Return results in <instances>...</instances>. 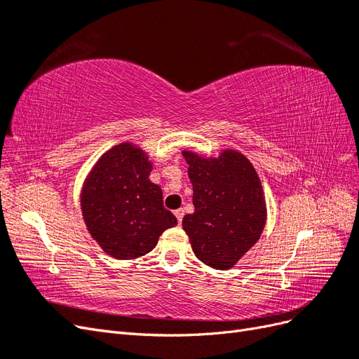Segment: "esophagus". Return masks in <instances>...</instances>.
Returning a JSON list of instances; mask_svg holds the SVG:
<instances>
[{
	"mask_svg": "<svg viewBox=\"0 0 359 359\" xmlns=\"http://www.w3.org/2000/svg\"><path fill=\"white\" fill-rule=\"evenodd\" d=\"M173 214H175V217H177V220H178V223L181 224V222H182V217H184V210L182 208H180V210H177L175 212H173Z\"/></svg>",
	"mask_w": 359,
	"mask_h": 359,
	"instance_id": "obj_1",
	"label": "esophagus"
}]
</instances>
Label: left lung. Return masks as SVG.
Segmentation results:
<instances>
[{"label":"left lung","mask_w":359,"mask_h":359,"mask_svg":"<svg viewBox=\"0 0 359 359\" xmlns=\"http://www.w3.org/2000/svg\"><path fill=\"white\" fill-rule=\"evenodd\" d=\"M193 186L194 212L184 215L182 229L205 265L231 269L264 232L266 203L259 175L236 149L219 157L182 151Z\"/></svg>","instance_id":"left-lung-1"}]
</instances>
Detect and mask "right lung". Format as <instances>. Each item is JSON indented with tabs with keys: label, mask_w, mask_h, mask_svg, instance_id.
Returning <instances> with one entry per match:
<instances>
[{
	"label": "right lung",
	"mask_w": 359,
	"mask_h": 359,
	"mask_svg": "<svg viewBox=\"0 0 359 359\" xmlns=\"http://www.w3.org/2000/svg\"><path fill=\"white\" fill-rule=\"evenodd\" d=\"M153 163L145 151L123 142L97 160L81 191V210L93 240L115 259H136L177 226L163 206V193L149 181Z\"/></svg>",
	"instance_id": "add662e5"
}]
</instances>
